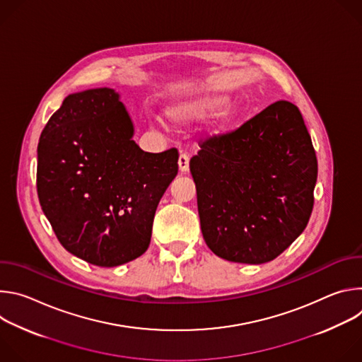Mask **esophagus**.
<instances>
[{
	"instance_id": "obj_1",
	"label": "esophagus",
	"mask_w": 362,
	"mask_h": 362,
	"mask_svg": "<svg viewBox=\"0 0 362 362\" xmlns=\"http://www.w3.org/2000/svg\"><path fill=\"white\" fill-rule=\"evenodd\" d=\"M179 169H180V172H187L189 170V156L186 153H182L180 156H179Z\"/></svg>"
}]
</instances>
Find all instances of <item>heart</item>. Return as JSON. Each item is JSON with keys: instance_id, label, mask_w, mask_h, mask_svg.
Here are the masks:
<instances>
[{"instance_id": "1", "label": "heart", "mask_w": 362, "mask_h": 362, "mask_svg": "<svg viewBox=\"0 0 362 362\" xmlns=\"http://www.w3.org/2000/svg\"><path fill=\"white\" fill-rule=\"evenodd\" d=\"M228 101V95L218 93H204L192 95L185 100H179L169 105L165 110L166 117L176 126H189L197 122H203L218 110ZM236 117V109L228 107L218 116V127L225 129Z\"/></svg>"}]
</instances>
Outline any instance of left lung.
<instances>
[{
  "label": "left lung",
  "instance_id": "1",
  "mask_svg": "<svg viewBox=\"0 0 362 362\" xmlns=\"http://www.w3.org/2000/svg\"><path fill=\"white\" fill-rule=\"evenodd\" d=\"M203 239L230 262L259 265L306 228L318 162L299 109L279 100L190 159Z\"/></svg>",
  "mask_w": 362,
  "mask_h": 362
}]
</instances>
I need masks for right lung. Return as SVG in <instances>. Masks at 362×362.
<instances>
[{
    "label": "right lung",
    "instance_id": "1",
    "mask_svg": "<svg viewBox=\"0 0 362 362\" xmlns=\"http://www.w3.org/2000/svg\"><path fill=\"white\" fill-rule=\"evenodd\" d=\"M113 88L70 94L37 147L41 209L66 250L95 267H119L150 243L158 204L177 175V148L143 151Z\"/></svg>",
    "mask_w": 362,
    "mask_h": 362
}]
</instances>
